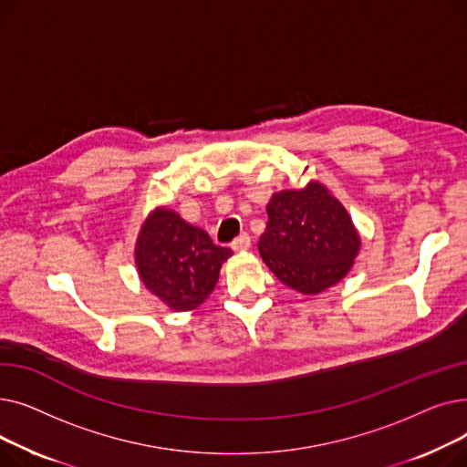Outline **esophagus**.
<instances>
[{
  "instance_id": "1",
  "label": "esophagus",
  "mask_w": 467,
  "mask_h": 467,
  "mask_svg": "<svg viewBox=\"0 0 467 467\" xmlns=\"http://www.w3.org/2000/svg\"><path fill=\"white\" fill-rule=\"evenodd\" d=\"M231 248H233L234 252H246V250L252 248V238H250L246 233H242L238 238L233 240Z\"/></svg>"
}]
</instances>
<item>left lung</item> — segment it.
Here are the masks:
<instances>
[{
	"label": "left lung",
	"mask_w": 467,
	"mask_h": 467,
	"mask_svg": "<svg viewBox=\"0 0 467 467\" xmlns=\"http://www.w3.org/2000/svg\"><path fill=\"white\" fill-rule=\"evenodd\" d=\"M259 254L273 275L303 296H316L345 278L361 248L347 208L320 182L285 189L266 204Z\"/></svg>",
	"instance_id": "obj_1"
}]
</instances>
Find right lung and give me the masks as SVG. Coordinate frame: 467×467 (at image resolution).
<instances>
[{"instance_id": "right-lung-1", "label": "right lung", "mask_w": 467, "mask_h": 467, "mask_svg": "<svg viewBox=\"0 0 467 467\" xmlns=\"http://www.w3.org/2000/svg\"><path fill=\"white\" fill-rule=\"evenodd\" d=\"M231 255L204 229L187 223L166 206L145 217L134 248L140 280L174 312L199 308L213 291L221 265Z\"/></svg>"}]
</instances>
